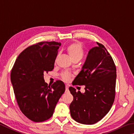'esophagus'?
I'll list each match as a JSON object with an SVG mask.
<instances>
[{
	"instance_id": "34e87169",
	"label": "esophagus",
	"mask_w": 134,
	"mask_h": 134,
	"mask_svg": "<svg viewBox=\"0 0 134 134\" xmlns=\"http://www.w3.org/2000/svg\"><path fill=\"white\" fill-rule=\"evenodd\" d=\"M69 91V86H65V92H67Z\"/></svg>"
}]
</instances>
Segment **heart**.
<instances>
[{
    "label": "heart",
    "instance_id": "obj_1",
    "mask_svg": "<svg viewBox=\"0 0 134 134\" xmlns=\"http://www.w3.org/2000/svg\"><path fill=\"white\" fill-rule=\"evenodd\" d=\"M67 53L71 60L75 59H81L83 55V49L82 46L79 42H74L71 43L67 47ZM62 77L65 81H69L71 75L68 72H64L62 74Z\"/></svg>",
    "mask_w": 134,
    "mask_h": 134
}]
</instances>
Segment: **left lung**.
<instances>
[{"label": "left lung", "instance_id": "left-lung-1", "mask_svg": "<svg viewBox=\"0 0 134 134\" xmlns=\"http://www.w3.org/2000/svg\"><path fill=\"white\" fill-rule=\"evenodd\" d=\"M98 46L89 50L81 70L72 85L85 86V92L70 87L73 101L70 105L71 117L82 124L91 125L106 115L114 103L116 72L114 61L105 47Z\"/></svg>", "mask_w": 134, "mask_h": 134}]
</instances>
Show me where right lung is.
<instances>
[{
	"instance_id": "obj_1",
	"label": "right lung",
	"mask_w": 134,
	"mask_h": 134,
	"mask_svg": "<svg viewBox=\"0 0 134 134\" xmlns=\"http://www.w3.org/2000/svg\"><path fill=\"white\" fill-rule=\"evenodd\" d=\"M61 45L41 42L27 47L16 60L10 80L19 108L30 120L42 122L53 115L65 86L61 80L47 86L44 74L52 71Z\"/></svg>"
}]
</instances>
